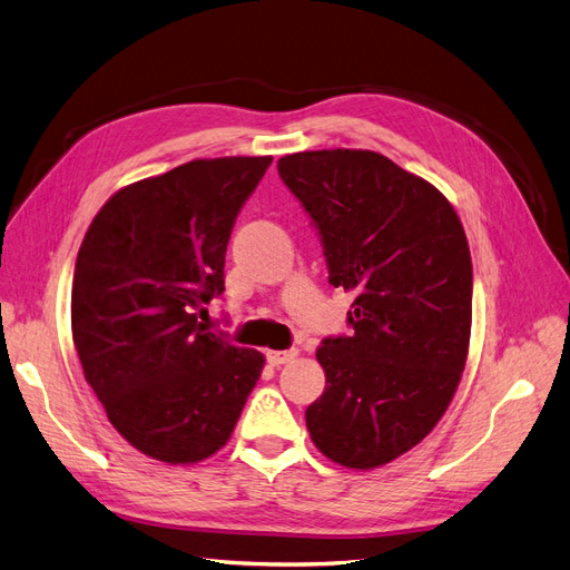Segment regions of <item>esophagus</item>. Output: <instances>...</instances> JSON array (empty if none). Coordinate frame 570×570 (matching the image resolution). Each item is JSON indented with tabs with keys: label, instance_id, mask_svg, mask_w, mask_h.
I'll return each mask as SVG.
<instances>
[{
	"label": "esophagus",
	"instance_id": "esophagus-1",
	"mask_svg": "<svg viewBox=\"0 0 570 570\" xmlns=\"http://www.w3.org/2000/svg\"><path fill=\"white\" fill-rule=\"evenodd\" d=\"M297 354L292 352V350H275V352H268L266 354V358H268V364L271 366H283V364H289L292 358H295Z\"/></svg>",
	"mask_w": 570,
	"mask_h": 570
}]
</instances>
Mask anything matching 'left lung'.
I'll list each match as a JSON object with an SVG mask.
<instances>
[{"label": "left lung", "mask_w": 570, "mask_h": 570, "mask_svg": "<svg viewBox=\"0 0 570 570\" xmlns=\"http://www.w3.org/2000/svg\"><path fill=\"white\" fill-rule=\"evenodd\" d=\"M278 174L318 230L327 283L354 292L350 335L316 350L325 390L306 409L318 450L375 469L450 406L471 337L473 266L452 204L377 151L287 154Z\"/></svg>", "instance_id": "1"}]
</instances>
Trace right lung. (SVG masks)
Instances as JSON below:
<instances>
[{
    "label": "right lung",
    "instance_id": "1",
    "mask_svg": "<svg viewBox=\"0 0 570 570\" xmlns=\"http://www.w3.org/2000/svg\"><path fill=\"white\" fill-rule=\"evenodd\" d=\"M271 157L197 159L132 183L101 206L80 245L71 327L85 381L135 450L166 463L216 454L264 356L206 331L226 289L237 214Z\"/></svg>",
    "mask_w": 570,
    "mask_h": 570
}]
</instances>
